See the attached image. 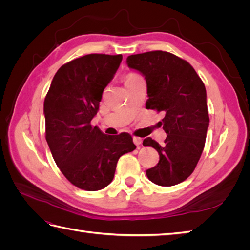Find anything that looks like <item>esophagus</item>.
<instances>
[{"label": "esophagus", "instance_id": "esophagus-1", "mask_svg": "<svg viewBox=\"0 0 250 250\" xmlns=\"http://www.w3.org/2000/svg\"><path fill=\"white\" fill-rule=\"evenodd\" d=\"M142 142H143V140H142L141 138H138V137H134V138H133V143H134L137 146H140L141 144H142Z\"/></svg>", "mask_w": 250, "mask_h": 250}]
</instances>
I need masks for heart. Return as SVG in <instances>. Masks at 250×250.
Instances as JSON below:
<instances>
[{
    "instance_id": "heart-1",
    "label": "heart",
    "mask_w": 250,
    "mask_h": 250,
    "mask_svg": "<svg viewBox=\"0 0 250 250\" xmlns=\"http://www.w3.org/2000/svg\"><path fill=\"white\" fill-rule=\"evenodd\" d=\"M139 78H141V77L139 76V75L134 74V73L127 74L126 76H125V78H124L125 85H126V84H129V83H131V82H133V81H135V80H138Z\"/></svg>"
}]
</instances>
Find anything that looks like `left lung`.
<instances>
[{
  "label": "left lung",
  "mask_w": 250,
  "mask_h": 250,
  "mask_svg": "<svg viewBox=\"0 0 250 250\" xmlns=\"http://www.w3.org/2000/svg\"><path fill=\"white\" fill-rule=\"evenodd\" d=\"M130 69L146 79L148 109L163 111V129L167 138L163 145L151 138L144 146L160 154L155 167L146 171L153 184L171 187L193 173L206 144L209 118L207 90L202 80L186 60L164 51H151L128 56Z\"/></svg>",
  "instance_id": "obj_1"
}]
</instances>
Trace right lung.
<instances>
[{
  "label": "right lung",
  "mask_w": 250,
  "mask_h": 250,
  "mask_svg": "<svg viewBox=\"0 0 250 250\" xmlns=\"http://www.w3.org/2000/svg\"><path fill=\"white\" fill-rule=\"evenodd\" d=\"M122 58L121 54H88L63 64L43 102L46 140L53 158L65 178L82 190L107 187L119 158L137 148L129 133L106 135L90 125Z\"/></svg>",
  "instance_id": "right-lung-1"
}]
</instances>
